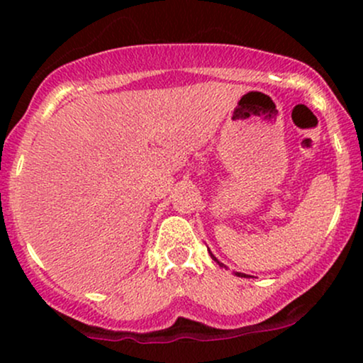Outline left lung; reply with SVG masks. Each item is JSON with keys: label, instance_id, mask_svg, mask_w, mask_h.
<instances>
[{"label": "left lung", "instance_id": "left-lung-1", "mask_svg": "<svg viewBox=\"0 0 363 363\" xmlns=\"http://www.w3.org/2000/svg\"><path fill=\"white\" fill-rule=\"evenodd\" d=\"M210 256H211V257H213V261H216V262H218V264H220V266H225V264H223V262H220L218 259H216V257H215V256H213V254H211V252H210ZM235 274H237V277H247V274H244V273H237V272H235Z\"/></svg>", "mask_w": 363, "mask_h": 363}]
</instances>
